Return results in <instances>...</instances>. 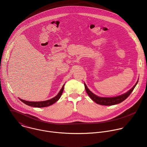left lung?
Returning a JSON list of instances; mask_svg holds the SVG:
<instances>
[{"instance_id":"left-lung-1","label":"left lung","mask_w":147,"mask_h":147,"mask_svg":"<svg viewBox=\"0 0 147 147\" xmlns=\"http://www.w3.org/2000/svg\"><path fill=\"white\" fill-rule=\"evenodd\" d=\"M138 81L136 82V84L134 86V87L130 90L127 92L125 93L123 95H121L120 96H115V97H112V98H104V97H99L95 94H94L92 92H91L88 88H87L86 84L84 83L85 88L86 90L87 93L90 96V97L96 103L102 105H105V106H110V105H116L119 103L122 102L123 100H124L126 99L132 92L133 90L134 89L135 87L136 86Z\"/></svg>"}]
</instances>
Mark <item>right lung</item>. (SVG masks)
Returning <instances> with one entry per match:
<instances>
[{
    "label": "right lung",
    "instance_id": "obj_1",
    "mask_svg": "<svg viewBox=\"0 0 147 147\" xmlns=\"http://www.w3.org/2000/svg\"><path fill=\"white\" fill-rule=\"evenodd\" d=\"M64 86L65 85H63V86L62 87L61 90L60 91L59 94L55 97H54V98H52L51 99L45 100V101L30 102V101L24 100H23V99H20V98H19V99L22 102H23V103H24L25 104H26V105H27L30 106V107H35V108H44V107H47L53 104L54 103H55L56 101H57L59 99V98H60L61 95H62L63 91Z\"/></svg>",
    "mask_w": 147,
    "mask_h": 147
}]
</instances>
